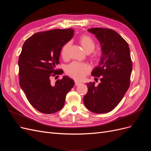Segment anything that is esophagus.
Here are the masks:
<instances>
[{
  "mask_svg": "<svg viewBox=\"0 0 151 151\" xmlns=\"http://www.w3.org/2000/svg\"><path fill=\"white\" fill-rule=\"evenodd\" d=\"M80 84H81L80 82L77 81H75V85H76V86H78V85H79Z\"/></svg>",
  "mask_w": 151,
  "mask_h": 151,
  "instance_id": "obj_1",
  "label": "esophagus"
}]
</instances>
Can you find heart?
I'll list each match as a JSON object with an SVG mask.
<instances>
[{
    "mask_svg": "<svg viewBox=\"0 0 151 151\" xmlns=\"http://www.w3.org/2000/svg\"><path fill=\"white\" fill-rule=\"evenodd\" d=\"M79 42L86 53L89 54L93 52L95 48V42L89 36L86 35H82L79 38ZM70 45L71 42H68L63 46L61 50V54L63 58L67 57L68 50ZM98 57V55L94 53L93 58L96 59ZM90 70L91 68L89 65L78 62H72L65 67V72L67 74L76 80H83L88 75Z\"/></svg>",
    "mask_w": 151,
    "mask_h": 151,
    "instance_id": "b5f03b06",
    "label": "heart"
}]
</instances>
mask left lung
Instances as JSON below:
<instances>
[{
    "label": "left lung",
    "instance_id": "1",
    "mask_svg": "<svg viewBox=\"0 0 151 151\" xmlns=\"http://www.w3.org/2000/svg\"><path fill=\"white\" fill-rule=\"evenodd\" d=\"M98 40L101 48L99 65L91 72L101 77L98 86L87 84L88 91L83 100L86 107L94 113L112 111L124 96L130 86L132 62L127 42L116 31L108 28L88 29Z\"/></svg>",
    "mask_w": 151,
    "mask_h": 151
}]
</instances>
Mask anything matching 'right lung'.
Listing matches in <instances>:
<instances>
[{
    "label": "right lung",
    "instance_id": "obj_1",
    "mask_svg": "<svg viewBox=\"0 0 151 151\" xmlns=\"http://www.w3.org/2000/svg\"><path fill=\"white\" fill-rule=\"evenodd\" d=\"M74 30L38 32L26 40L18 60L19 85L30 104L38 111L52 114L63 107L67 94L75 83L63 76L55 84L50 77L62 74L55 70L62 48L72 39Z\"/></svg>",
    "mask_w": 151,
    "mask_h": 151
}]
</instances>
